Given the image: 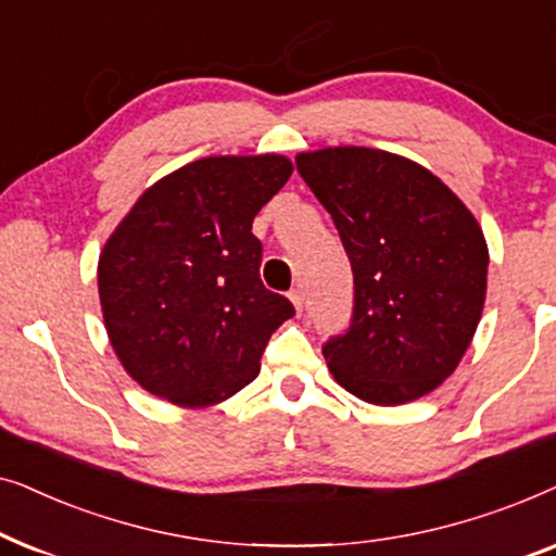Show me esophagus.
I'll list each match as a JSON object with an SVG mask.
<instances>
[{"label":"esophagus","instance_id":"esophagus-1","mask_svg":"<svg viewBox=\"0 0 556 556\" xmlns=\"http://www.w3.org/2000/svg\"><path fill=\"white\" fill-rule=\"evenodd\" d=\"M291 301H293V306H295V311H303V295H301V291H291Z\"/></svg>","mask_w":556,"mask_h":556}]
</instances>
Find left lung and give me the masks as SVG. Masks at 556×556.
Here are the masks:
<instances>
[{"mask_svg": "<svg viewBox=\"0 0 556 556\" xmlns=\"http://www.w3.org/2000/svg\"><path fill=\"white\" fill-rule=\"evenodd\" d=\"M354 273L346 333L324 344L337 382L405 405L445 382L478 329L489 245L470 210L425 166L367 147L295 156Z\"/></svg>", "mask_w": 556, "mask_h": 556, "instance_id": "left-lung-1", "label": "left lung"}]
</instances>
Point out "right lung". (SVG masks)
Listing matches in <instances>:
<instances>
[{"label": "right lung", "instance_id": "right-lung-1", "mask_svg": "<svg viewBox=\"0 0 556 556\" xmlns=\"http://www.w3.org/2000/svg\"><path fill=\"white\" fill-rule=\"evenodd\" d=\"M291 172L280 154L197 159L151 185L113 230L98 295L113 352L147 392L210 407L257 377L295 311L263 286L253 219Z\"/></svg>", "mask_w": 556, "mask_h": 556}]
</instances>
